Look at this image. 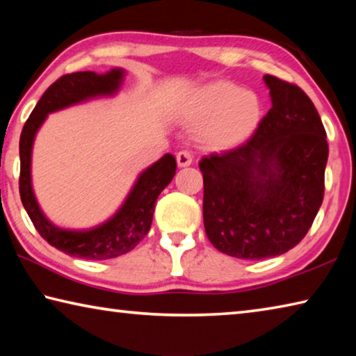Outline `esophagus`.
Listing matches in <instances>:
<instances>
[{"mask_svg":"<svg viewBox=\"0 0 356 356\" xmlns=\"http://www.w3.org/2000/svg\"><path fill=\"white\" fill-rule=\"evenodd\" d=\"M176 159H177V165L180 168L190 166L193 163V154L190 152V150H180V152H177Z\"/></svg>","mask_w":356,"mask_h":356,"instance_id":"obj_1","label":"esophagus"}]
</instances>
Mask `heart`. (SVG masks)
Instances as JSON below:
<instances>
[{
	"instance_id": "b5f03b06",
	"label": "heart",
	"mask_w": 356,
	"mask_h": 356,
	"mask_svg": "<svg viewBox=\"0 0 356 356\" xmlns=\"http://www.w3.org/2000/svg\"><path fill=\"white\" fill-rule=\"evenodd\" d=\"M261 116L262 104L257 95L227 81L210 83L197 89L182 110L185 122L201 124L197 138L202 146L215 150L243 143L256 130Z\"/></svg>"
}]
</instances>
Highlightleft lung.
Masks as SVG:
<instances>
[{"label": "left lung", "mask_w": 356, "mask_h": 356, "mask_svg": "<svg viewBox=\"0 0 356 356\" xmlns=\"http://www.w3.org/2000/svg\"><path fill=\"white\" fill-rule=\"evenodd\" d=\"M272 108L248 141L204 156L202 215L216 250L237 259L284 254L305 238L325 193L327 131L297 84L265 75Z\"/></svg>", "instance_id": "obj_1"}]
</instances>
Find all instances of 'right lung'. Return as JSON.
Instances as JSON below:
<instances>
[{
    "label": "right lung",
    "instance_id": "1",
    "mask_svg": "<svg viewBox=\"0 0 356 356\" xmlns=\"http://www.w3.org/2000/svg\"><path fill=\"white\" fill-rule=\"evenodd\" d=\"M124 72L113 69L105 75L95 72H74L63 75L42 95L29 114L20 135V179L19 188L23 207L31 218L40 237L65 254L104 261L125 254L147 236L155 209V201L176 174V159L171 154L154 163L136 180L127 201L119 212L91 231H64L48 221L40 212L31 186V149L35 131L47 114L78 104L95 95L116 92L122 81Z\"/></svg>",
    "mask_w": 356,
    "mask_h": 356
}]
</instances>
